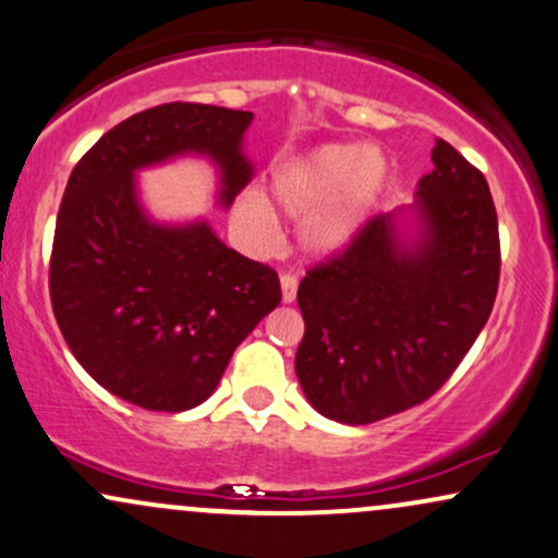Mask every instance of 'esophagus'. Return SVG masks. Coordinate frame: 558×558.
Returning a JSON list of instances; mask_svg holds the SVG:
<instances>
[{
  "instance_id": "esophagus-1",
  "label": "esophagus",
  "mask_w": 558,
  "mask_h": 558,
  "mask_svg": "<svg viewBox=\"0 0 558 558\" xmlns=\"http://www.w3.org/2000/svg\"><path fill=\"white\" fill-rule=\"evenodd\" d=\"M294 298H298V277L294 274H284L281 277V300L284 303H294Z\"/></svg>"
}]
</instances>
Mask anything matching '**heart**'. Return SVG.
Segmentation results:
<instances>
[{
	"label": "heart",
	"instance_id": "heart-1",
	"mask_svg": "<svg viewBox=\"0 0 558 558\" xmlns=\"http://www.w3.org/2000/svg\"><path fill=\"white\" fill-rule=\"evenodd\" d=\"M389 161L378 148L355 143H326L294 156L274 172L271 195L284 214L302 219L300 238L313 253H337L357 238L376 211ZM234 219L258 238H268L274 214L264 195L245 193L234 203Z\"/></svg>",
	"mask_w": 558,
	"mask_h": 558
}]
</instances>
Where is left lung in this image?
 <instances>
[{
    "label": "left lung",
    "mask_w": 558,
    "mask_h": 558,
    "mask_svg": "<svg viewBox=\"0 0 558 558\" xmlns=\"http://www.w3.org/2000/svg\"><path fill=\"white\" fill-rule=\"evenodd\" d=\"M410 206L378 214L300 281L294 355L307 402L368 425L434 397L468 355L499 290V219L486 177L438 137Z\"/></svg>",
    "instance_id": "1"
}]
</instances>
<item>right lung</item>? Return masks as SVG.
<instances>
[{
  "instance_id": "obj_1",
  "label": "right lung",
  "mask_w": 558,
  "mask_h": 558,
  "mask_svg": "<svg viewBox=\"0 0 558 558\" xmlns=\"http://www.w3.org/2000/svg\"><path fill=\"white\" fill-rule=\"evenodd\" d=\"M253 111L161 104L111 128L72 169L57 214L49 294L64 342L96 384L143 410L206 402L229 357L281 303L271 266L227 247L206 221L156 225L135 172L211 156L221 206L251 182L242 135Z\"/></svg>"
}]
</instances>
